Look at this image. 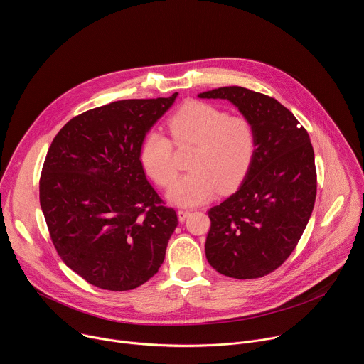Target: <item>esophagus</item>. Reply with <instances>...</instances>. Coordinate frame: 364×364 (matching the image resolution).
<instances>
[{
	"mask_svg": "<svg viewBox=\"0 0 364 364\" xmlns=\"http://www.w3.org/2000/svg\"><path fill=\"white\" fill-rule=\"evenodd\" d=\"M190 213H191L190 210H178V213H177L178 220H180V222H184Z\"/></svg>",
	"mask_w": 364,
	"mask_h": 364,
	"instance_id": "obj_1",
	"label": "esophagus"
}]
</instances>
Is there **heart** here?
Wrapping results in <instances>:
<instances>
[{"instance_id":"obj_1","label":"heart","mask_w":364,"mask_h":364,"mask_svg":"<svg viewBox=\"0 0 364 364\" xmlns=\"http://www.w3.org/2000/svg\"><path fill=\"white\" fill-rule=\"evenodd\" d=\"M173 142L194 145L188 174L180 177L167 193L177 205H197L210 200L218 190L230 188L246 174L255 152V129L240 115L198 100L186 102L167 122ZM139 160L149 177L168 186L177 174L171 141L159 131H149L141 144Z\"/></svg>"}]
</instances>
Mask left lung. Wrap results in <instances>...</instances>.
<instances>
[{
    "instance_id": "obj_1",
    "label": "left lung",
    "mask_w": 364,
    "mask_h": 364,
    "mask_svg": "<svg viewBox=\"0 0 364 364\" xmlns=\"http://www.w3.org/2000/svg\"><path fill=\"white\" fill-rule=\"evenodd\" d=\"M198 97L229 100L255 129L253 159L242 184L209 210L205 257L230 278L265 277L292 253L314 209L317 173L309 135L291 111L264 93L226 86Z\"/></svg>"
}]
</instances>
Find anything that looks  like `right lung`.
Here are the masks:
<instances>
[{"label":"right lung","instance_id":"add662e5","mask_svg":"<svg viewBox=\"0 0 364 364\" xmlns=\"http://www.w3.org/2000/svg\"><path fill=\"white\" fill-rule=\"evenodd\" d=\"M177 95L86 111L48 148L40 205L51 242L62 261L97 288L134 289L164 262L177 213L148 183L139 149Z\"/></svg>","mask_w":364,"mask_h":364}]
</instances>
